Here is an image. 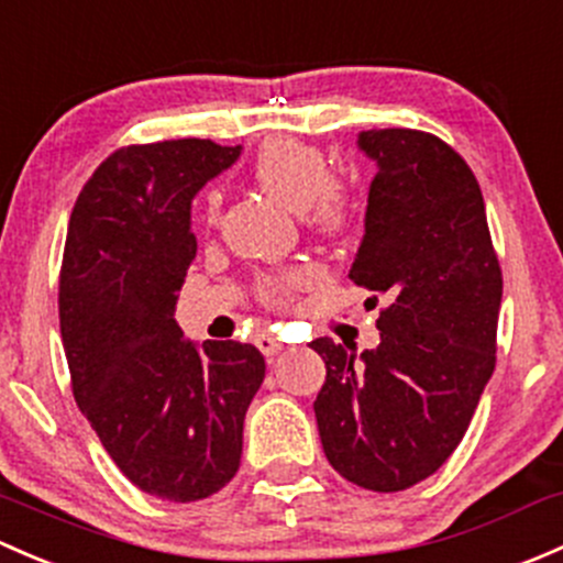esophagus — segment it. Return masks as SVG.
Listing matches in <instances>:
<instances>
[{
    "label": "esophagus",
    "instance_id": "obj_1",
    "mask_svg": "<svg viewBox=\"0 0 563 563\" xmlns=\"http://www.w3.org/2000/svg\"><path fill=\"white\" fill-rule=\"evenodd\" d=\"M256 347L264 353L266 358H272V356H277V353L283 351V342L277 340V336L266 334V331H264V334L256 336Z\"/></svg>",
    "mask_w": 563,
    "mask_h": 563
}]
</instances>
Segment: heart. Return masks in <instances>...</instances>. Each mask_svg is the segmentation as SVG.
<instances>
[{
  "mask_svg": "<svg viewBox=\"0 0 563 563\" xmlns=\"http://www.w3.org/2000/svg\"><path fill=\"white\" fill-rule=\"evenodd\" d=\"M253 180L288 210L301 212L316 234L340 236L356 218V199L342 180L331 177V167L321 151L291 137L264 142L253 158ZM207 227L218 221V194H207L202 207ZM307 280L305 269H286L258 280V299L269 307H286L294 291Z\"/></svg>",
  "mask_w": 563,
  "mask_h": 563,
  "instance_id": "obj_1",
  "label": "heart"
}]
</instances>
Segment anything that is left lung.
Listing matches in <instances>:
<instances>
[{
  "label": "left lung",
  "mask_w": 563,
  "mask_h": 563,
  "mask_svg": "<svg viewBox=\"0 0 563 563\" xmlns=\"http://www.w3.org/2000/svg\"><path fill=\"white\" fill-rule=\"evenodd\" d=\"M377 162L351 280L386 297L380 345L361 358L329 336L316 418L329 464L366 490L434 475L470 429L496 366L501 266L477 177L448 142L418 129H372Z\"/></svg>",
  "instance_id": "obj_1"
}]
</instances>
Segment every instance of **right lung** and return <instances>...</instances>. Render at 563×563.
<instances>
[{
    "label": "right lung",
    "mask_w": 563,
    "mask_h": 563,
    "mask_svg": "<svg viewBox=\"0 0 563 563\" xmlns=\"http://www.w3.org/2000/svg\"><path fill=\"white\" fill-rule=\"evenodd\" d=\"M240 145L164 140L110 153L78 194L58 275L73 394L140 490L197 501L240 470L242 421L264 356L242 342L197 347L175 301L197 256L191 199Z\"/></svg>",
    "instance_id": "right-lung-1"
}]
</instances>
